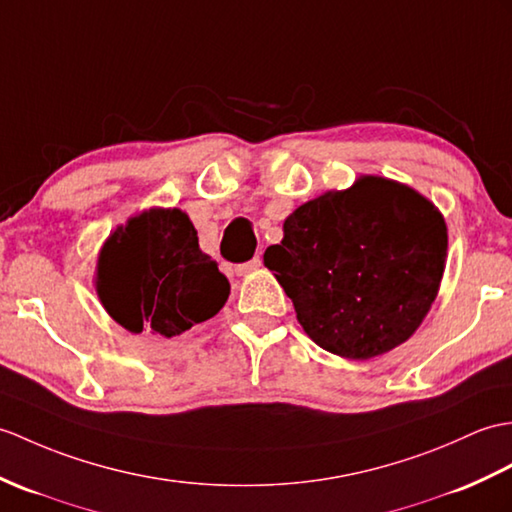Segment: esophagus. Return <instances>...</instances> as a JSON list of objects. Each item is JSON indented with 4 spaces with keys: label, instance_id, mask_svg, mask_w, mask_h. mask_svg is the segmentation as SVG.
Listing matches in <instances>:
<instances>
[{
    "label": "esophagus",
    "instance_id": "esophagus-1",
    "mask_svg": "<svg viewBox=\"0 0 512 512\" xmlns=\"http://www.w3.org/2000/svg\"><path fill=\"white\" fill-rule=\"evenodd\" d=\"M259 266H261V257L257 255V257H253L251 261H244V264H237V266H235V272H237V275H248V272L257 270Z\"/></svg>",
    "mask_w": 512,
    "mask_h": 512
}]
</instances>
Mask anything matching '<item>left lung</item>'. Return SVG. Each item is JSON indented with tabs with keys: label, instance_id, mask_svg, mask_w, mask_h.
<instances>
[{
	"label": "left lung",
	"instance_id": "left-lung-1",
	"mask_svg": "<svg viewBox=\"0 0 512 512\" xmlns=\"http://www.w3.org/2000/svg\"><path fill=\"white\" fill-rule=\"evenodd\" d=\"M445 257L447 227L432 202L388 178L364 176L296 209L264 264L318 347L368 360L423 323Z\"/></svg>",
	"mask_w": 512,
	"mask_h": 512
}]
</instances>
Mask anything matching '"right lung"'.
Masks as SVG:
<instances>
[{"mask_svg": "<svg viewBox=\"0 0 512 512\" xmlns=\"http://www.w3.org/2000/svg\"><path fill=\"white\" fill-rule=\"evenodd\" d=\"M229 292V279L200 251L194 224L181 209L130 218L100 253V301L133 334H183L216 316Z\"/></svg>", "mask_w": 512, "mask_h": 512, "instance_id": "add662e5", "label": "right lung"}]
</instances>
